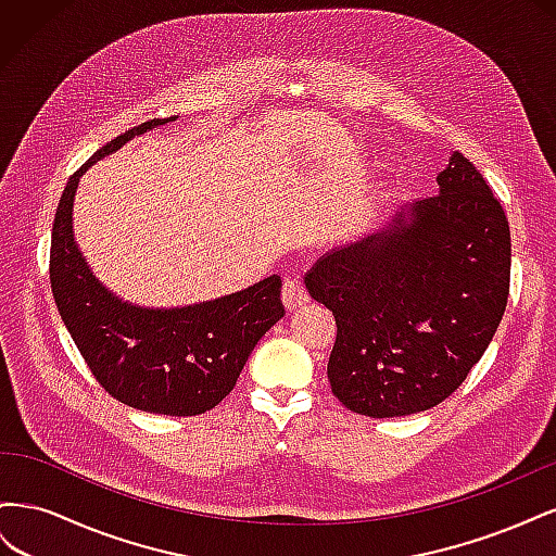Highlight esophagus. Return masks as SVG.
Returning <instances> with one entry per match:
<instances>
[{
	"label": "esophagus",
	"mask_w": 556,
	"mask_h": 556,
	"mask_svg": "<svg viewBox=\"0 0 556 556\" xmlns=\"http://www.w3.org/2000/svg\"><path fill=\"white\" fill-rule=\"evenodd\" d=\"M308 301V292H306V285L304 278L301 276H288L282 282V304L288 311H294L299 306H304Z\"/></svg>",
	"instance_id": "34e87169"
}]
</instances>
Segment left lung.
Returning a JSON list of instances; mask_svg holds the SVG:
<instances>
[{"label":"left lung","mask_w":556,"mask_h":556,"mask_svg":"<svg viewBox=\"0 0 556 556\" xmlns=\"http://www.w3.org/2000/svg\"><path fill=\"white\" fill-rule=\"evenodd\" d=\"M439 188L306 276L311 296L333 313L327 376L352 413L439 406L480 362L506 311V211L462 153H452Z\"/></svg>","instance_id":"left-lung-1"}]
</instances>
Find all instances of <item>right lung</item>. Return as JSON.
Returning a JSON list of instances; mask_svg holds the SVG:
<instances>
[{"instance_id": "right-lung-1", "label": "right lung", "mask_w": 556, "mask_h": 556, "mask_svg": "<svg viewBox=\"0 0 556 556\" xmlns=\"http://www.w3.org/2000/svg\"><path fill=\"white\" fill-rule=\"evenodd\" d=\"M172 121L176 115L127 129L99 148L66 182L50 239V288L83 359L115 401L146 413L185 417L215 408L233 390L252 348L285 315L280 276L206 304L148 311L123 304L99 285L72 233L80 174L137 134Z\"/></svg>"}]
</instances>
